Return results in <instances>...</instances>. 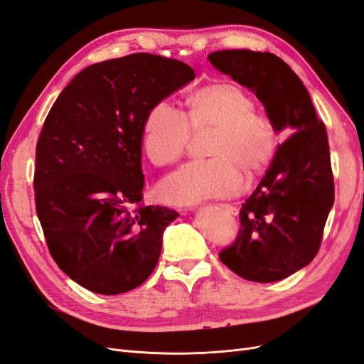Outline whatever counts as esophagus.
<instances>
[{
	"label": "esophagus",
	"mask_w": 364,
	"mask_h": 364,
	"mask_svg": "<svg viewBox=\"0 0 364 364\" xmlns=\"http://www.w3.org/2000/svg\"><path fill=\"white\" fill-rule=\"evenodd\" d=\"M220 206H222L223 209H226V211H228L229 214L237 215V208H235V206H232V205H228V203H223V205H220Z\"/></svg>",
	"instance_id": "34e87169"
}]
</instances>
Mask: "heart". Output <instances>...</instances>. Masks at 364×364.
Masks as SVG:
<instances>
[{"mask_svg":"<svg viewBox=\"0 0 364 364\" xmlns=\"http://www.w3.org/2000/svg\"><path fill=\"white\" fill-rule=\"evenodd\" d=\"M185 115L168 102H156L142 121V149L158 167L178 162L191 134L213 130L208 161L190 162L159 183V194L174 205L196 203L237 194L243 173L257 178L278 149L273 121L255 111V100L230 82L206 85L185 100Z\"/></svg>","mask_w":364,"mask_h":364,"instance_id":"1","label":"heart"}]
</instances>
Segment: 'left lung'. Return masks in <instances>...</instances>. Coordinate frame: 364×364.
Returning a JSON list of instances; mask_svg holds the SVG:
<instances>
[{
	"label": "left lung",
	"mask_w": 364,
	"mask_h": 364,
	"mask_svg": "<svg viewBox=\"0 0 364 364\" xmlns=\"http://www.w3.org/2000/svg\"><path fill=\"white\" fill-rule=\"evenodd\" d=\"M208 59L255 91L277 130L293 132L241 205L232 245L218 253L228 269L247 281L284 279L317 255L334 203L326 127L299 77L273 53L220 50Z\"/></svg>",
	"instance_id": "8db88e82"
}]
</instances>
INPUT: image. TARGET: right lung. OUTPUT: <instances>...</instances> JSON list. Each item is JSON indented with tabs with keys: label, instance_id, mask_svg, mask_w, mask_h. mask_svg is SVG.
I'll use <instances>...</instances> for the list:
<instances>
[{
	"label": "right lung",
	"instance_id": "1",
	"mask_svg": "<svg viewBox=\"0 0 364 364\" xmlns=\"http://www.w3.org/2000/svg\"><path fill=\"white\" fill-rule=\"evenodd\" d=\"M194 75L181 60L129 54L80 71L50 109L36 144V213L53 259L82 287L126 293L155 270L178 213L142 202V121Z\"/></svg>",
	"mask_w": 364,
	"mask_h": 364
}]
</instances>
